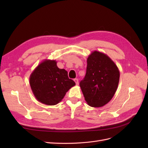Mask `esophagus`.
<instances>
[{
	"label": "esophagus",
	"instance_id": "1",
	"mask_svg": "<svg viewBox=\"0 0 148 148\" xmlns=\"http://www.w3.org/2000/svg\"><path fill=\"white\" fill-rule=\"evenodd\" d=\"M74 82H75V83H76V84L77 85H78V79H77V78H75V79H74Z\"/></svg>",
	"mask_w": 148,
	"mask_h": 148
}]
</instances>
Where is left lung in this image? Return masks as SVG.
Wrapping results in <instances>:
<instances>
[{
    "label": "left lung",
    "instance_id": "left-lung-1",
    "mask_svg": "<svg viewBox=\"0 0 148 148\" xmlns=\"http://www.w3.org/2000/svg\"><path fill=\"white\" fill-rule=\"evenodd\" d=\"M120 71L105 53L95 51L87 59L86 75L79 83L84 99L92 107H101L113 97L118 88Z\"/></svg>",
    "mask_w": 148,
    "mask_h": 148
}]
</instances>
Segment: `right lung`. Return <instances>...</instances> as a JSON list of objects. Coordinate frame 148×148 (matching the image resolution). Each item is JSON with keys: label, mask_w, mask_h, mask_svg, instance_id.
Instances as JSON below:
<instances>
[{"label": "right lung", "mask_w": 148, "mask_h": 148, "mask_svg": "<svg viewBox=\"0 0 148 148\" xmlns=\"http://www.w3.org/2000/svg\"><path fill=\"white\" fill-rule=\"evenodd\" d=\"M29 84L36 99L47 106L57 104L75 85L65 69L58 68L55 60L48 59L43 60L31 73Z\"/></svg>", "instance_id": "add662e5"}]
</instances>
